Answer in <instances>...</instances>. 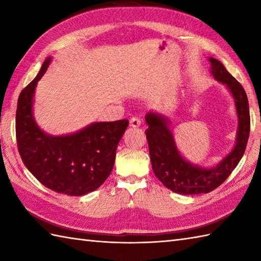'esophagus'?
Returning a JSON list of instances; mask_svg holds the SVG:
<instances>
[{"instance_id":"1","label":"esophagus","mask_w":261,"mask_h":261,"mask_svg":"<svg viewBox=\"0 0 261 261\" xmlns=\"http://www.w3.org/2000/svg\"><path fill=\"white\" fill-rule=\"evenodd\" d=\"M140 124H141V119L138 118V116H132L130 119V125L132 127H138L140 126Z\"/></svg>"}]
</instances>
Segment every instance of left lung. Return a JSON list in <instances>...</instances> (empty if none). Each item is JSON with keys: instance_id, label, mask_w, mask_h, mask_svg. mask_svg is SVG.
Wrapping results in <instances>:
<instances>
[{"instance_id": "1", "label": "left lung", "mask_w": 261, "mask_h": 261, "mask_svg": "<svg viewBox=\"0 0 261 261\" xmlns=\"http://www.w3.org/2000/svg\"><path fill=\"white\" fill-rule=\"evenodd\" d=\"M210 62L215 80L228 86L233 95L239 118L236 147L218 166L205 169L187 163L177 150L164 116L152 112L146 115V136L153 173L168 190L184 195L206 194L224 182L245 153L250 134V113L245 88L218 59L210 58Z\"/></svg>"}]
</instances>
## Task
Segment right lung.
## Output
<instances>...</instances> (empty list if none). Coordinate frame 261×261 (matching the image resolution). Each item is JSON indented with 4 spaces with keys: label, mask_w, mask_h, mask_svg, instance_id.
Masks as SVG:
<instances>
[{
    "label": "right lung",
    "mask_w": 261,
    "mask_h": 261,
    "mask_svg": "<svg viewBox=\"0 0 261 261\" xmlns=\"http://www.w3.org/2000/svg\"><path fill=\"white\" fill-rule=\"evenodd\" d=\"M50 64L47 58L37 77L21 91L15 115V136L22 162L49 190L81 196L97 190L113 169L116 148L129 125L127 120L96 122L77 134L48 136L32 115L38 81Z\"/></svg>",
    "instance_id": "1"
}]
</instances>
